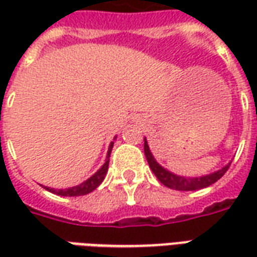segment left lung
<instances>
[{
	"instance_id": "8db88e82",
	"label": "left lung",
	"mask_w": 257,
	"mask_h": 257,
	"mask_svg": "<svg viewBox=\"0 0 257 257\" xmlns=\"http://www.w3.org/2000/svg\"><path fill=\"white\" fill-rule=\"evenodd\" d=\"M145 154L146 158H147V162L150 165L151 171L154 172V175L157 176V179L161 182L164 186H167L169 189L172 190H179V191H194V190L205 189L210 184H213L215 182H217L219 179L227 172V169L230 167V164L226 165L224 168H221L220 171H217L215 173H210V175H206V176H202V178H183V176H178V175H173L167 169L158 164V162L154 160V157L151 154L150 149H149V145L147 142H145Z\"/></svg>"
}]
</instances>
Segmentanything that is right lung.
Here are the masks:
<instances>
[{
	"instance_id": "1",
	"label": "right lung",
	"mask_w": 257,
	"mask_h": 257,
	"mask_svg": "<svg viewBox=\"0 0 257 257\" xmlns=\"http://www.w3.org/2000/svg\"><path fill=\"white\" fill-rule=\"evenodd\" d=\"M112 143L108 147V153H107V158L106 162L103 164V167L97 171V172L93 175V176H90L88 180H85L84 183H81L79 186H75V187H70V189L66 190H53L49 189V187H45L48 191H51L53 194H58V195H64V197H78V195H85V194L90 193V191H93L96 187H99V184L103 182V179L106 176L107 169H108V158H110V154H111V149H112Z\"/></svg>"
}]
</instances>
